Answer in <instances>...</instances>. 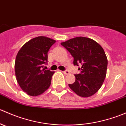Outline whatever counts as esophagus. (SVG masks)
I'll list each match as a JSON object with an SVG mask.
<instances>
[{
	"label": "esophagus",
	"mask_w": 126,
	"mask_h": 126,
	"mask_svg": "<svg viewBox=\"0 0 126 126\" xmlns=\"http://www.w3.org/2000/svg\"><path fill=\"white\" fill-rule=\"evenodd\" d=\"M63 73L64 74H69V72L68 71H63Z\"/></svg>",
	"instance_id": "obj_1"
}]
</instances>
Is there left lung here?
Here are the masks:
<instances>
[{"mask_svg":"<svg viewBox=\"0 0 126 126\" xmlns=\"http://www.w3.org/2000/svg\"><path fill=\"white\" fill-rule=\"evenodd\" d=\"M61 44L74 58V64L80 74L74 75L76 81L69 87L78 96L88 97L94 94L102 87L107 74L108 60L99 44L89 38H74Z\"/></svg>","mask_w":126,"mask_h":126,"instance_id":"8db88e82","label":"left lung"}]
</instances>
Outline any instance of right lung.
Returning <instances> with one entry per match:
<instances>
[{"mask_svg":"<svg viewBox=\"0 0 126 126\" xmlns=\"http://www.w3.org/2000/svg\"><path fill=\"white\" fill-rule=\"evenodd\" d=\"M56 42L54 39L38 36L30 39L20 49L16 57L15 75L19 85L31 96H37L50 85L54 71L44 68L47 52Z\"/></svg>","mask_w":126,"mask_h":126,"instance_id":"1","label":"right lung"}]
</instances>
